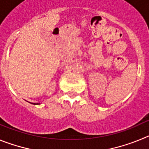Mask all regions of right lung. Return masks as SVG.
Listing matches in <instances>:
<instances>
[{"label": "right lung", "instance_id": "add662e5", "mask_svg": "<svg viewBox=\"0 0 149 149\" xmlns=\"http://www.w3.org/2000/svg\"><path fill=\"white\" fill-rule=\"evenodd\" d=\"M31 104H33V103H31ZM33 104H34V105H38V104H40V103H33Z\"/></svg>", "mask_w": 149, "mask_h": 149}]
</instances>
